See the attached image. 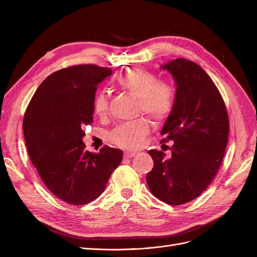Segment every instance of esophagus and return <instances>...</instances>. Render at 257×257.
Segmentation results:
<instances>
[{
    "instance_id": "esophagus-1",
    "label": "esophagus",
    "mask_w": 257,
    "mask_h": 257,
    "mask_svg": "<svg viewBox=\"0 0 257 257\" xmlns=\"http://www.w3.org/2000/svg\"><path fill=\"white\" fill-rule=\"evenodd\" d=\"M138 152L136 151H124V157L130 159V158H134L135 155H137Z\"/></svg>"
}]
</instances>
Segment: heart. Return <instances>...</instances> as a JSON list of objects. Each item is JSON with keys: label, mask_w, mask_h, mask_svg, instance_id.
I'll list each match as a JSON object with an SVG mask.
<instances>
[{"label": "heart", "mask_w": 257, "mask_h": 257, "mask_svg": "<svg viewBox=\"0 0 257 257\" xmlns=\"http://www.w3.org/2000/svg\"><path fill=\"white\" fill-rule=\"evenodd\" d=\"M116 84L138 97L141 109L154 120H165L173 110L175 93L172 85L167 82L158 81L157 76L149 71L143 68L130 69L118 77ZM93 108L97 115L103 116L107 113L108 99L104 91L98 92L95 95ZM149 131V121L141 118L120 124L112 131L110 138L118 146L135 148L143 143Z\"/></svg>", "instance_id": "1"}]
</instances>
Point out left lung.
Listing matches in <instances>:
<instances>
[{"label": "left lung", "instance_id": "left-lung-1", "mask_svg": "<svg viewBox=\"0 0 257 257\" xmlns=\"http://www.w3.org/2000/svg\"><path fill=\"white\" fill-rule=\"evenodd\" d=\"M161 68L176 84L173 110L161 131L163 142L174 146L170 159L163 151H148L154 165L146 180L155 197L177 206L199 196L213 180L227 146L229 122L219 90L199 65L176 59Z\"/></svg>", "mask_w": 257, "mask_h": 257}]
</instances>
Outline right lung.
<instances>
[{"label": "right lung", "mask_w": 257, "mask_h": 257, "mask_svg": "<svg viewBox=\"0 0 257 257\" xmlns=\"http://www.w3.org/2000/svg\"><path fill=\"white\" fill-rule=\"evenodd\" d=\"M110 75L91 64L60 69L37 88L23 118L31 162L52 194L71 205L97 198L122 162V150L105 146L90 152L82 142L97 85Z\"/></svg>", "instance_id": "right-lung-1"}]
</instances>
